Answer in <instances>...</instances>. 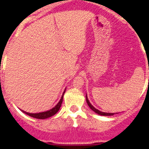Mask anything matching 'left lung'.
I'll use <instances>...</instances> for the list:
<instances>
[{
	"label": "left lung",
	"mask_w": 149,
	"mask_h": 149,
	"mask_svg": "<svg viewBox=\"0 0 149 149\" xmlns=\"http://www.w3.org/2000/svg\"><path fill=\"white\" fill-rule=\"evenodd\" d=\"M86 102H87V104H88V107H89L91 108V109H92V110L94 111V112L97 113L98 115H103V116H111V115H115V113H107V112H101V111L98 110L97 109H96L95 107H93V105H91V104L90 103V102L88 101V97H87V95H86Z\"/></svg>",
	"instance_id": "8db88e82"
}]
</instances>
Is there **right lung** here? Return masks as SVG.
I'll return each mask as SVG.
<instances>
[{"instance_id": "1", "label": "right lung", "mask_w": 149, "mask_h": 149, "mask_svg": "<svg viewBox=\"0 0 149 149\" xmlns=\"http://www.w3.org/2000/svg\"><path fill=\"white\" fill-rule=\"evenodd\" d=\"M65 90L64 91L62 97H61V100L59 101V102L57 104L56 106L54 107L52 109H49V110L46 111V112H40V113H29V112H26L23 110H22V111L23 112H24L25 114H26V115H29V116L32 117V118H37V119H46V118H49V117L53 116L54 115H55V114L58 112V110H59L60 108H61V104H62V102H63V95H64V94H65Z\"/></svg>"}]
</instances>
